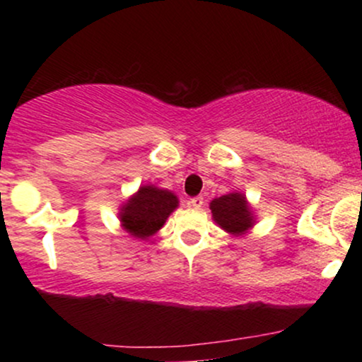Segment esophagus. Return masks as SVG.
Returning <instances> with one entry per match:
<instances>
[{"instance_id":"obj_1","label":"esophagus","mask_w":362,"mask_h":362,"mask_svg":"<svg viewBox=\"0 0 362 362\" xmlns=\"http://www.w3.org/2000/svg\"><path fill=\"white\" fill-rule=\"evenodd\" d=\"M189 204L192 206L194 209H199V207H202V204H204V197H202V195H195V197L190 199Z\"/></svg>"}]
</instances>
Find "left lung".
<instances>
[{
	"label": "left lung",
	"mask_w": 362,
	"mask_h": 362,
	"mask_svg": "<svg viewBox=\"0 0 362 362\" xmlns=\"http://www.w3.org/2000/svg\"><path fill=\"white\" fill-rule=\"evenodd\" d=\"M211 213L214 221L224 228L228 233H245L252 226L253 219L247 201L242 194H226L211 202Z\"/></svg>",
	"instance_id": "8db88e82"
}]
</instances>
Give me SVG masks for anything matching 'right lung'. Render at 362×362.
I'll return each mask as SVG.
<instances>
[{
    "instance_id": "add662e5",
    "label": "right lung",
    "mask_w": 362,
    "mask_h": 362,
    "mask_svg": "<svg viewBox=\"0 0 362 362\" xmlns=\"http://www.w3.org/2000/svg\"><path fill=\"white\" fill-rule=\"evenodd\" d=\"M177 206L178 199L172 192L156 189L153 185H144L122 207L120 221L124 230H127L134 238L144 240L155 235L163 226L170 213Z\"/></svg>"
}]
</instances>
